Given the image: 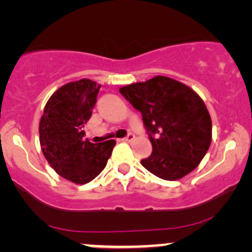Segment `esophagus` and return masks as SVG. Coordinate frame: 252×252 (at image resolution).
<instances>
[{
    "label": "esophagus",
    "instance_id": "obj_1",
    "mask_svg": "<svg viewBox=\"0 0 252 252\" xmlns=\"http://www.w3.org/2000/svg\"><path fill=\"white\" fill-rule=\"evenodd\" d=\"M134 134H133V133H128V134L126 135L125 138H123V140L124 141H132V140H134Z\"/></svg>",
    "mask_w": 252,
    "mask_h": 252
}]
</instances>
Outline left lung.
Returning <instances> with one entry per match:
<instances>
[{
    "label": "left lung",
    "mask_w": 252,
    "mask_h": 252,
    "mask_svg": "<svg viewBox=\"0 0 252 252\" xmlns=\"http://www.w3.org/2000/svg\"><path fill=\"white\" fill-rule=\"evenodd\" d=\"M119 92L143 115L152 144V153L141 165L165 180H178L192 172L212 138L211 117L202 97L182 82L161 75Z\"/></svg>",
    "instance_id": "obj_1"
}]
</instances>
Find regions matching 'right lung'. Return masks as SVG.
Wrapping results in <instances>:
<instances>
[{
  "label": "right lung",
  "mask_w": 252,
  "mask_h": 252,
  "mask_svg": "<svg viewBox=\"0 0 252 252\" xmlns=\"http://www.w3.org/2000/svg\"><path fill=\"white\" fill-rule=\"evenodd\" d=\"M100 87L90 79L63 85L49 97L40 120L44 158L59 176L75 184H87L99 176L115 146V140H84L82 128L91 119Z\"/></svg>",
  "instance_id": "add662e5"
}]
</instances>
